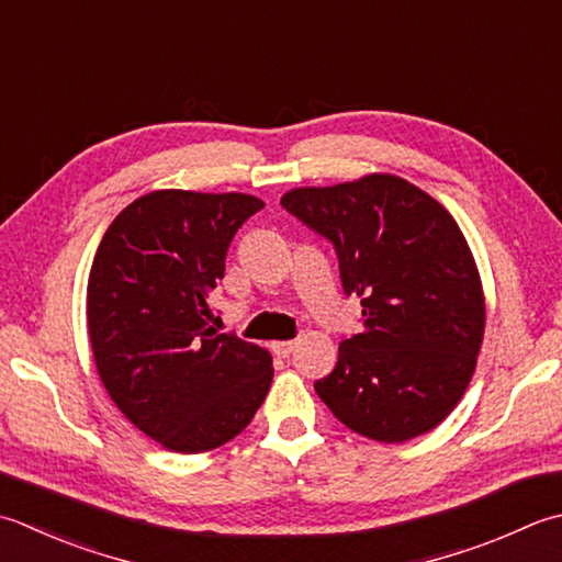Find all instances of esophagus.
Segmentation results:
<instances>
[{
  "label": "esophagus",
  "mask_w": 562,
  "mask_h": 562,
  "mask_svg": "<svg viewBox=\"0 0 562 562\" xmlns=\"http://www.w3.org/2000/svg\"><path fill=\"white\" fill-rule=\"evenodd\" d=\"M296 346V340H272V353L280 358H288Z\"/></svg>",
  "instance_id": "esophagus-1"
}]
</instances>
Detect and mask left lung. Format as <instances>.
<instances>
[{
    "label": "left lung",
    "mask_w": 562,
    "mask_h": 562,
    "mask_svg": "<svg viewBox=\"0 0 562 562\" xmlns=\"http://www.w3.org/2000/svg\"><path fill=\"white\" fill-rule=\"evenodd\" d=\"M282 206L331 240L362 331L314 382L340 424L380 443L431 431L463 400L485 336L477 262L448 209L390 172L294 187Z\"/></svg>",
    "instance_id": "8db88e82"
}]
</instances>
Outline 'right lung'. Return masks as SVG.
<instances>
[{
	"instance_id": "right-lung-1",
	"label": "right lung",
	"mask_w": 562,
	"mask_h": 562,
	"mask_svg": "<svg viewBox=\"0 0 562 562\" xmlns=\"http://www.w3.org/2000/svg\"><path fill=\"white\" fill-rule=\"evenodd\" d=\"M262 206L244 192L156 190L109 224L94 252L97 372L121 414L175 453L228 443L268 397V350L209 326L231 238Z\"/></svg>"
}]
</instances>
